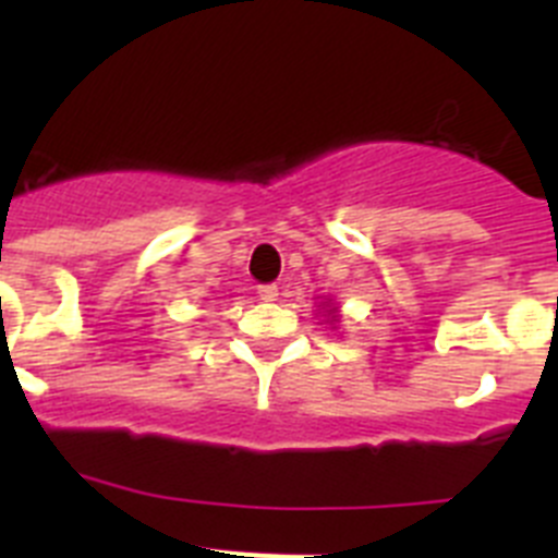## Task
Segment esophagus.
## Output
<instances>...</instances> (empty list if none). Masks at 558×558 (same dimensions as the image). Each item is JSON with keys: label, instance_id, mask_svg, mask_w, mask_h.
<instances>
[{"label": "esophagus", "instance_id": "esophagus-1", "mask_svg": "<svg viewBox=\"0 0 558 558\" xmlns=\"http://www.w3.org/2000/svg\"><path fill=\"white\" fill-rule=\"evenodd\" d=\"M256 293L263 295L265 302H276V295H279V288H276V284H259V288H256Z\"/></svg>", "mask_w": 558, "mask_h": 558}]
</instances>
